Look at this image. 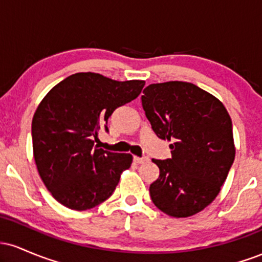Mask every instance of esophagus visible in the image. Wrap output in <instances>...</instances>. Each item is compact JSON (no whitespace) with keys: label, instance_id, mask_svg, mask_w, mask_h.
Instances as JSON below:
<instances>
[{"label":"esophagus","instance_id":"esophagus-1","mask_svg":"<svg viewBox=\"0 0 262 262\" xmlns=\"http://www.w3.org/2000/svg\"><path fill=\"white\" fill-rule=\"evenodd\" d=\"M133 160L137 162V164H144V162H146L149 160L148 158H146V156H143V158H139V156H134V159Z\"/></svg>","mask_w":262,"mask_h":262}]
</instances>
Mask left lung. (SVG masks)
<instances>
[{"instance_id": "left-lung-1", "label": "left lung", "mask_w": 262, "mask_h": 262, "mask_svg": "<svg viewBox=\"0 0 262 262\" xmlns=\"http://www.w3.org/2000/svg\"><path fill=\"white\" fill-rule=\"evenodd\" d=\"M143 93L152 130L172 140L170 159H152L160 170L149 188L152 203L171 217L196 214L218 196L235 158L229 113L191 82L151 83Z\"/></svg>"}]
</instances>
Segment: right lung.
I'll return each mask as SVG.
<instances>
[{
	"mask_svg": "<svg viewBox=\"0 0 262 262\" xmlns=\"http://www.w3.org/2000/svg\"><path fill=\"white\" fill-rule=\"evenodd\" d=\"M145 81L77 73L54 86L32 121L33 154L44 185L62 206L86 210L112 196L130 154L95 145L114 110L140 95Z\"/></svg>",
	"mask_w": 262,
	"mask_h": 262,
	"instance_id": "right-lung-1",
	"label": "right lung"
}]
</instances>
